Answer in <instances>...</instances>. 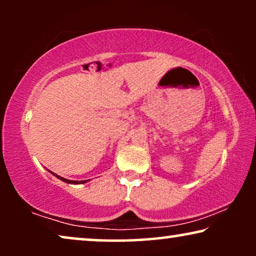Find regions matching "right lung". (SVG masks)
<instances>
[{
	"label": "right lung",
	"mask_w": 256,
	"mask_h": 256,
	"mask_svg": "<svg viewBox=\"0 0 256 256\" xmlns=\"http://www.w3.org/2000/svg\"><path fill=\"white\" fill-rule=\"evenodd\" d=\"M51 174H54V176L57 177V178H59V180H60L65 182V183H68V184H84V183H86V182H87V180H66V178H62L60 176H58V174H56L54 172H51Z\"/></svg>",
	"instance_id": "add662e5"
}]
</instances>
